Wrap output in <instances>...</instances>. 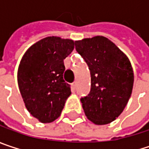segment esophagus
Masks as SVG:
<instances>
[{
  "label": "esophagus",
  "mask_w": 149,
  "mask_h": 149,
  "mask_svg": "<svg viewBox=\"0 0 149 149\" xmlns=\"http://www.w3.org/2000/svg\"><path fill=\"white\" fill-rule=\"evenodd\" d=\"M72 86H73V88H74V89H75V88H76V81H74V82L72 84Z\"/></svg>",
  "instance_id": "obj_1"
}]
</instances>
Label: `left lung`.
Here are the masks:
<instances>
[{"mask_svg": "<svg viewBox=\"0 0 149 149\" xmlns=\"http://www.w3.org/2000/svg\"><path fill=\"white\" fill-rule=\"evenodd\" d=\"M91 73L89 94L80 98L86 117L96 125L114 120L132 95L134 75L128 58L103 36L74 42Z\"/></svg>", "mask_w": 149, "mask_h": 149, "instance_id": "1", "label": "left lung"}]
</instances>
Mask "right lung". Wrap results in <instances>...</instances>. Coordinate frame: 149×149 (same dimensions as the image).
Wrapping results in <instances>:
<instances>
[{"instance_id": "obj_1", "label": "right lung", "mask_w": 149, "mask_h": 149, "mask_svg": "<svg viewBox=\"0 0 149 149\" xmlns=\"http://www.w3.org/2000/svg\"><path fill=\"white\" fill-rule=\"evenodd\" d=\"M74 42L57 36L47 37L31 46L17 70V83L28 111L40 122L58 119L70 85L63 80V60L72 52Z\"/></svg>"}]
</instances>
